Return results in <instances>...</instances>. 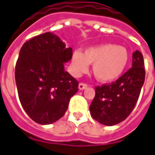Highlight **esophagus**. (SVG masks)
<instances>
[{
  "mask_svg": "<svg viewBox=\"0 0 155 155\" xmlns=\"http://www.w3.org/2000/svg\"><path fill=\"white\" fill-rule=\"evenodd\" d=\"M87 87H88V85L85 84H83V83H80L79 84H78V89H79V90H84Z\"/></svg>",
  "mask_w": 155,
  "mask_h": 155,
  "instance_id": "34e87169",
  "label": "esophagus"
}]
</instances>
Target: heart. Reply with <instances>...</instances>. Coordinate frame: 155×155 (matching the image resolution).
<instances>
[{"mask_svg": "<svg viewBox=\"0 0 155 155\" xmlns=\"http://www.w3.org/2000/svg\"><path fill=\"white\" fill-rule=\"evenodd\" d=\"M129 60L127 49L120 45L102 44L86 48L84 54L73 52L71 69L72 74L79 77L85 73L90 64L94 78L101 83H111L123 74Z\"/></svg>", "mask_w": 155, "mask_h": 155, "instance_id": "b5f03b06", "label": "heart"}]
</instances>
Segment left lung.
Listing matches in <instances>:
<instances>
[{
  "mask_svg": "<svg viewBox=\"0 0 155 155\" xmlns=\"http://www.w3.org/2000/svg\"><path fill=\"white\" fill-rule=\"evenodd\" d=\"M145 80L143 56L140 51L132 54V66L111 84L95 88V96L90 107L92 118L112 126L124 121L137 102Z\"/></svg>",
  "mask_w": 155,
  "mask_h": 155,
  "instance_id": "1",
  "label": "left lung"
}]
</instances>
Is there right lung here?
<instances>
[{
    "label": "right lung",
    "instance_id": "obj_1",
    "mask_svg": "<svg viewBox=\"0 0 155 155\" xmlns=\"http://www.w3.org/2000/svg\"><path fill=\"white\" fill-rule=\"evenodd\" d=\"M72 48L55 34L46 32L24 43L15 67L18 98L29 117L49 124L63 117L78 82L65 70Z\"/></svg>",
    "mask_w": 155,
    "mask_h": 155
}]
</instances>
